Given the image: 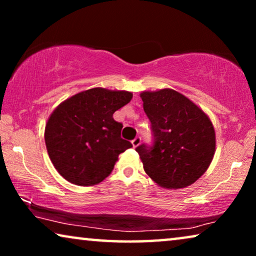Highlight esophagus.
Listing matches in <instances>:
<instances>
[{
  "mask_svg": "<svg viewBox=\"0 0 256 256\" xmlns=\"http://www.w3.org/2000/svg\"><path fill=\"white\" fill-rule=\"evenodd\" d=\"M132 146H134V148H136V146H138L140 144H141V138H140V136H138V138H135L132 141Z\"/></svg>",
  "mask_w": 256,
  "mask_h": 256,
  "instance_id": "esophagus-1",
  "label": "esophagus"
}]
</instances>
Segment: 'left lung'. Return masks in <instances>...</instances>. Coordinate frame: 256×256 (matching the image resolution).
<instances>
[{"label": "left lung", "mask_w": 256, "mask_h": 256, "mask_svg": "<svg viewBox=\"0 0 256 256\" xmlns=\"http://www.w3.org/2000/svg\"><path fill=\"white\" fill-rule=\"evenodd\" d=\"M140 96L154 135L152 146L136 148L146 174L170 190L194 184L214 156L216 132L210 118L174 90H144Z\"/></svg>", "instance_id": "left-lung-1"}]
</instances>
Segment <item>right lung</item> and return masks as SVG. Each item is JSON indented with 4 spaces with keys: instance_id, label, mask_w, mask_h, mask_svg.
<instances>
[{
    "instance_id": "right-lung-1",
    "label": "right lung",
    "mask_w": 256,
    "mask_h": 256,
    "mask_svg": "<svg viewBox=\"0 0 256 256\" xmlns=\"http://www.w3.org/2000/svg\"><path fill=\"white\" fill-rule=\"evenodd\" d=\"M132 93L96 87L74 94L52 112L45 126V144L56 170L70 183L88 186L110 174L132 143L121 138L124 126L113 114Z\"/></svg>"
}]
</instances>
